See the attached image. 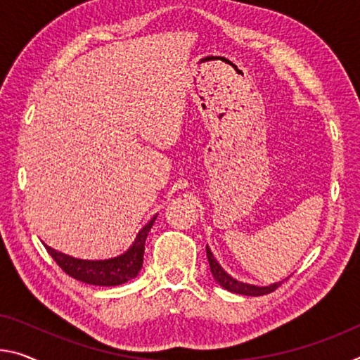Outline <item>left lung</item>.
<instances>
[{
	"mask_svg": "<svg viewBox=\"0 0 360 360\" xmlns=\"http://www.w3.org/2000/svg\"><path fill=\"white\" fill-rule=\"evenodd\" d=\"M207 258H208L210 269H211V274H213L214 281L218 282L222 288H226L227 292L247 295V296H261V295H267V293L274 292V290H276L278 285L282 283V282H276V283L266 285V287H258V285H252V283H245V282L237 281V278H233L231 274H227L224 269H222L219 262L216 261L214 255L211 253L208 245H207Z\"/></svg>",
	"mask_w": 360,
	"mask_h": 360,
	"instance_id": "left-lung-1",
	"label": "left lung"
}]
</instances>
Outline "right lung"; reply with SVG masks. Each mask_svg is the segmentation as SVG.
Returning a JSON list of instances; mask_svg holds the SVG:
<instances>
[{
	"mask_svg": "<svg viewBox=\"0 0 360 360\" xmlns=\"http://www.w3.org/2000/svg\"><path fill=\"white\" fill-rule=\"evenodd\" d=\"M155 219L157 214L138 232L133 245H131L127 252L115 256V258L79 259L57 252V250L48 247V245H44V247H46L48 253L53 256V259L59 264V267H62V271L68 274L70 277L89 285L115 287V285H122L131 281V278H134L139 274L142 267V259H144V245Z\"/></svg>",
	"mask_w": 360,
	"mask_h": 360,
	"instance_id": "add662e5",
	"label": "right lung"
}]
</instances>
